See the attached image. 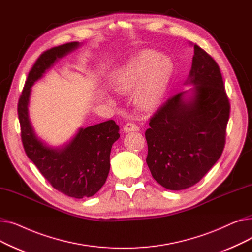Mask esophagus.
<instances>
[{
	"label": "esophagus",
	"mask_w": 252,
	"mask_h": 252,
	"mask_svg": "<svg viewBox=\"0 0 252 252\" xmlns=\"http://www.w3.org/2000/svg\"><path fill=\"white\" fill-rule=\"evenodd\" d=\"M136 130H139V127L134 123H127L124 126V131H126V133H129V131H136Z\"/></svg>",
	"instance_id": "1"
}]
</instances>
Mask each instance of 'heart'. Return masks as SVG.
I'll list each match as a JSON object with an SVG mask.
<instances>
[{"mask_svg":"<svg viewBox=\"0 0 252 252\" xmlns=\"http://www.w3.org/2000/svg\"><path fill=\"white\" fill-rule=\"evenodd\" d=\"M173 70L170 61L156 52L145 51L129 61L118 72L114 87L119 92L139 88L137 104L144 110H152L160 103Z\"/></svg>","mask_w":252,"mask_h":252,"instance_id":"b5f03b06","label":"heart"}]
</instances>
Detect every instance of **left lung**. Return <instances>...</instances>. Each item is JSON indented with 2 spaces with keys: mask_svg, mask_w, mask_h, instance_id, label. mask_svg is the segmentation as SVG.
<instances>
[{
  "mask_svg": "<svg viewBox=\"0 0 252 252\" xmlns=\"http://www.w3.org/2000/svg\"><path fill=\"white\" fill-rule=\"evenodd\" d=\"M188 83L195 87L168 98L145 131L146 162L154 180L168 190L194 186L219 160L226 144L230 102L216 60L194 45Z\"/></svg>",
  "mask_w": 252,
  "mask_h": 252,
  "instance_id": "obj_1",
  "label": "left lung"
}]
</instances>
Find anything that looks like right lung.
Here are the masks:
<instances>
[{"instance_id": "1", "label": "right lung", "mask_w": 252, "mask_h": 252, "mask_svg": "<svg viewBox=\"0 0 252 252\" xmlns=\"http://www.w3.org/2000/svg\"><path fill=\"white\" fill-rule=\"evenodd\" d=\"M77 42L63 44L42 53L32 67L18 101L23 148L30 159L53 188L73 198L95 195L106 182L110 169V151L119 138L114 121L79 128L76 136L62 148H50L38 140L29 117L32 87L54 62L78 47Z\"/></svg>"}]
</instances>
